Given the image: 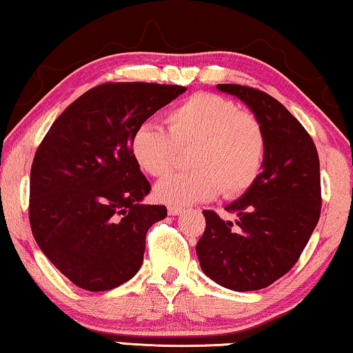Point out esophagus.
Masks as SVG:
<instances>
[{
	"mask_svg": "<svg viewBox=\"0 0 353 353\" xmlns=\"http://www.w3.org/2000/svg\"><path fill=\"white\" fill-rule=\"evenodd\" d=\"M181 212H183L181 207H173V205L168 207V214H172V216H176V214H181Z\"/></svg>",
	"mask_w": 353,
	"mask_h": 353,
	"instance_id": "34e87169",
	"label": "esophagus"
}]
</instances>
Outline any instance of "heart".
<instances>
[{"mask_svg":"<svg viewBox=\"0 0 353 353\" xmlns=\"http://www.w3.org/2000/svg\"><path fill=\"white\" fill-rule=\"evenodd\" d=\"M194 150V170L164 178L156 197L173 207L210 201L223 194L234 197L253 185L265 159V134L252 113L239 111L231 100L196 94L167 113V129L141 124L130 139L132 157L143 172L164 176L176 165L180 150Z\"/></svg>","mask_w":353,"mask_h":353,"instance_id":"heart-1","label":"heart"}]
</instances>
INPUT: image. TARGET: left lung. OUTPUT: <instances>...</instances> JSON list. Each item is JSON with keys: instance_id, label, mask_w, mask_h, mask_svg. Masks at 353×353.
Instances as JSON below:
<instances>
[{"instance_id": "obj_1", "label": "left lung", "mask_w": 353, "mask_h": 353, "mask_svg": "<svg viewBox=\"0 0 353 353\" xmlns=\"http://www.w3.org/2000/svg\"><path fill=\"white\" fill-rule=\"evenodd\" d=\"M261 122L265 159L256 181L226 205L236 224L203 210L205 231L196 252L203 274L234 291L269 287L298 261L321 208L320 161L301 122L270 97L247 85L218 84Z\"/></svg>"}]
</instances>
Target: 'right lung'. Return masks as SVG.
<instances>
[{"label": "right lung", "instance_id": "1", "mask_svg": "<svg viewBox=\"0 0 353 353\" xmlns=\"http://www.w3.org/2000/svg\"><path fill=\"white\" fill-rule=\"evenodd\" d=\"M183 92L152 83L97 85L41 141L30 175V224L41 252L76 287L113 290L141 268L148 229L167 208L141 202L151 185L130 139Z\"/></svg>", "mask_w": 353, "mask_h": 353}]
</instances>
